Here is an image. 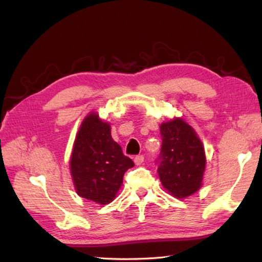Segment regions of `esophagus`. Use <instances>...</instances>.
<instances>
[{"label": "esophagus", "instance_id": "esophagus-1", "mask_svg": "<svg viewBox=\"0 0 262 262\" xmlns=\"http://www.w3.org/2000/svg\"><path fill=\"white\" fill-rule=\"evenodd\" d=\"M134 162L136 165H141L144 162V155H136L134 158Z\"/></svg>", "mask_w": 262, "mask_h": 262}]
</instances>
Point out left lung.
<instances>
[{"instance_id": "1", "label": "left lung", "mask_w": 262, "mask_h": 262, "mask_svg": "<svg viewBox=\"0 0 262 262\" xmlns=\"http://www.w3.org/2000/svg\"><path fill=\"white\" fill-rule=\"evenodd\" d=\"M162 145L158 173L163 187L177 198L191 196L202 186L206 165L203 144L182 119L163 122L160 127Z\"/></svg>"}]
</instances>
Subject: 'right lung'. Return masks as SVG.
<instances>
[{
    "label": "right lung",
    "mask_w": 262,
    "mask_h": 262,
    "mask_svg": "<svg viewBox=\"0 0 262 262\" xmlns=\"http://www.w3.org/2000/svg\"><path fill=\"white\" fill-rule=\"evenodd\" d=\"M134 162L124 155L110 126L90 114L83 120L71 157V173L79 196L105 205L113 202L125 172Z\"/></svg>",
    "instance_id": "1"
}]
</instances>
